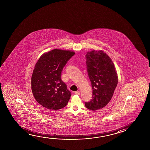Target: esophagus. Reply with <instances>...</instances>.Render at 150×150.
Returning a JSON list of instances; mask_svg holds the SVG:
<instances>
[{"label": "esophagus", "instance_id": "1", "mask_svg": "<svg viewBox=\"0 0 150 150\" xmlns=\"http://www.w3.org/2000/svg\"><path fill=\"white\" fill-rule=\"evenodd\" d=\"M75 94L76 95H79L81 94V92L79 91H77L75 92Z\"/></svg>", "mask_w": 150, "mask_h": 150}]
</instances>
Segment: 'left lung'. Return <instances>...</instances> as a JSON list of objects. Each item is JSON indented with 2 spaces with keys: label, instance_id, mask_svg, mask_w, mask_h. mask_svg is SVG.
Here are the masks:
<instances>
[{
  "label": "left lung",
  "instance_id": "8db88e82",
  "mask_svg": "<svg viewBox=\"0 0 150 150\" xmlns=\"http://www.w3.org/2000/svg\"><path fill=\"white\" fill-rule=\"evenodd\" d=\"M86 59L93 91L91 100L85 102V106L96 110L106 106L112 97L117 85V73L112 60L103 51L88 52Z\"/></svg>",
  "mask_w": 150,
  "mask_h": 150
}]
</instances>
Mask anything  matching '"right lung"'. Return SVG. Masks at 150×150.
<instances>
[{
	"label": "right lung",
	"mask_w": 150,
	"mask_h": 150,
	"mask_svg": "<svg viewBox=\"0 0 150 150\" xmlns=\"http://www.w3.org/2000/svg\"><path fill=\"white\" fill-rule=\"evenodd\" d=\"M74 54L73 52L55 49L42 54L35 64L32 91L38 103L46 108L57 110L67 106L71 92L61 80V73Z\"/></svg>",
	"instance_id": "add662e5"
}]
</instances>
